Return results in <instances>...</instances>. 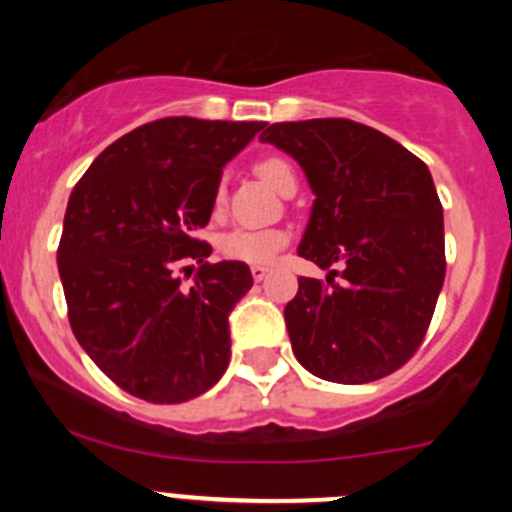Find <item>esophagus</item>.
<instances>
[{"instance_id": "obj_1", "label": "esophagus", "mask_w": 512, "mask_h": 512, "mask_svg": "<svg viewBox=\"0 0 512 512\" xmlns=\"http://www.w3.org/2000/svg\"><path fill=\"white\" fill-rule=\"evenodd\" d=\"M266 274H269V266H261V264L251 266V277L256 279V282H261V279H264Z\"/></svg>"}]
</instances>
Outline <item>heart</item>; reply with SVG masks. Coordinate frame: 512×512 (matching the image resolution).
<instances>
[{
	"mask_svg": "<svg viewBox=\"0 0 512 512\" xmlns=\"http://www.w3.org/2000/svg\"><path fill=\"white\" fill-rule=\"evenodd\" d=\"M256 171L261 174L266 184L274 189H282L289 176H295V169L284 161V158L269 156L261 158ZM217 202H223V187L217 189ZM289 243V233L282 228H233L230 233L223 235L220 241V251L233 261H243V264H269L274 261L279 251Z\"/></svg>",
	"mask_w": 512,
	"mask_h": 512,
	"instance_id": "1",
	"label": "heart"
}]
</instances>
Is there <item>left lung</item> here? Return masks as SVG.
Instances as JSON below:
<instances>
[{
  "label": "left lung",
  "mask_w": 512,
  "mask_h": 512,
  "mask_svg": "<svg viewBox=\"0 0 512 512\" xmlns=\"http://www.w3.org/2000/svg\"><path fill=\"white\" fill-rule=\"evenodd\" d=\"M310 182L302 259L343 264V284L300 277L284 307L307 372L364 384L397 372L423 343L446 277L443 207L431 171L379 130L343 117L274 122L261 133Z\"/></svg>",
  "instance_id": "obj_1"
}]
</instances>
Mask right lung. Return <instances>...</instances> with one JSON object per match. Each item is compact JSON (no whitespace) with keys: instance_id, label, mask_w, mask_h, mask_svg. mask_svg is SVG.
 Wrapping results in <instances>:
<instances>
[{"instance_id":"obj_1","label":"right lung","mask_w":512,"mask_h":512,"mask_svg":"<svg viewBox=\"0 0 512 512\" xmlns=\"http://www.w3.org/2000/svg\"><path fill=\"white\" fill-rule=\"evenodd\" d=\"M264 125L146 122L104 148L71 192L58 243L71 330L133 397L187 402L228 369V315L253 277L243 261L210 264L212 246L194 233L210 223L223 166ZM187 258L198 271L184 288Z\"/></svg>"}]
</instances>
